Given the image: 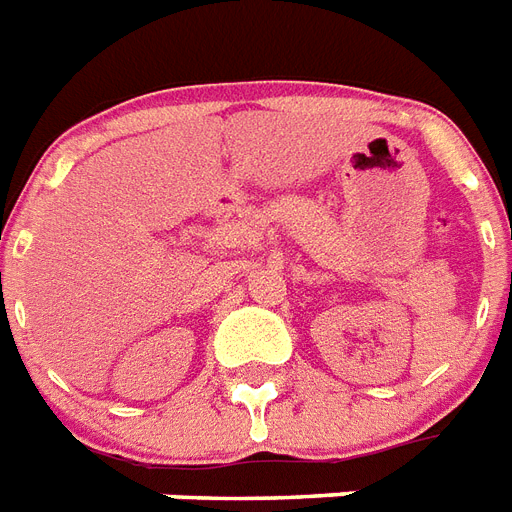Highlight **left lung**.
Instances as JSON below:
<instances>
[{"label":"left lung","mask_w":512,"mask_h":512,"mask_svg":"<svg viewBox=\"0 0 512 512\" xmlns=\"http://www.w3.org/2000/svg\"><path fill=\"white\" fill-rule=\"evenodd\" d=\"M510 282H512V275H510Z\"/></svg>","instance_id":"left-lung-1"}]
</instances>
